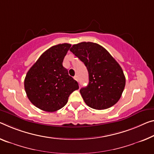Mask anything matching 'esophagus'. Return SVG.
I'll use <instances>...</instances> for the list:
<instances>
[{
    "instance_id": "1",
    "label": "esophagus",
    "mask_w": 154,
    "mask_h": 154,
    "mask_svg": "<svg viewBox=\"0 0 154 154\" xmlns=\"http://www.w3.org/2000/svg\"><path fill=\"white\" fill-rule=\"evenodd\" d=\"M74 79L75 80H76V81H78V76H77V75H75V76L74 77Z\"/></svg>"
}]
</instances>
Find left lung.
Returning <instances> with one entry per match:
<instances>
[{
	"instance_id": "1",
	"label": "left lung",
	"mask_w": 154,
	"mask_h": 154,
	"mask_svg": "<svg viewBox=\"0 0 154 154\" xmlns=\"http://www.w3.org/2000/svg\"><path fill=\"white\" fill-rule=\"evenodd\" d=\"M70 51L86 66L89 84L80 89L85 103L95 109H105L119 100L125 86L121 67L100 45L82 42L74 45Z\"/></svg>"
}]
</instances>
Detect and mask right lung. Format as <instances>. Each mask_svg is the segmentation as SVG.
I'll use <instances>...</instances> for the list:
<instances>
[{
    "label": "right lung",
    "instance_id": "obj_1",
    "mask_svg": "<svg viewBox=\"0 0 154 154\" xmlns=\"http://www.w3.org/2000/svg\"><path fill=\"white\" fill-rule=\"evenodd\" d=\"M72 45L59 44L47 49L26 74L27 96L40 109L54 112L63 108L71 94L79 89L77 81L63 66V59Z\"/></svg>",
    "mask_w": 154,
    "mask_h": 154
}]
</instances>
